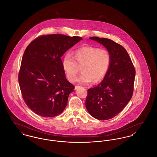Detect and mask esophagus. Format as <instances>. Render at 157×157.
<instances>
[{
  "label": "esophagus",
  "mask_w": 157,
  "mask_h": 157,
  "mask_svg": "<svg viewBox=\"0 0 157 157\" xmlns=\"http://www.w3.org/2000/svg\"><path fill=\"white\" fill-rule=\"evenodd\" d=\"M81 87V86H79V85H76L75 86V89L76 90V89H78V88H80Z\"/></svg>",
  "instance_id": "obj_1"
}]
</instances>
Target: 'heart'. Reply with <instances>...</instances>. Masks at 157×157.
Here are the masks:
<instances>
[{"instance_id":"obj_1","label":"heart","mask_w":157,"mask_h":157,"mask_svg":"<svg viewBox=\"0 0 157 157\" xmlns=\"http://www.w3.org/2000/svg\"><path fill=\"white\" fill-rule=\"evenodd\" d=\"M82 67L83 72L78 80L82 83H89L94 80L98 82L102 80L110 68L111 56L105 49L98 47L85 46L76 50L74 56L70 53H66L62 59V67L67 79L74 82L77 79L79 69Z\"/></svg>"}]
</instances>
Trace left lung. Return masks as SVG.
<instances>
[{"label": "left lung", "mask_w": 157, "mask_h": 157, "mask_svg": "<svg viewBox=\"0 0 157 157\" xmlns=\"http://www.w3.org/2000/svg\"><path fill=\"white\" fill-rule=\"evenodd\" d=\"M90 38L107 49L111 63L101 82L88 90L85 106L93 117L109 120L120 113L130 100L136 72L127 51L122 46L108 38Z\"/></svg>", "instance_id": "left-lung-1"}]
</instances>
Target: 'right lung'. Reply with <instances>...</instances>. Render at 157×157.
Wrapping results in <instances>:
<instances>
[{
    "mask_svg": "<svg viewBox=\"0 0 157 157\" xmlns=\"http://www.w3.org/2000/svg\"><path fill=\"white\" fill-rule=\"evenodd\" d=\"M81 40L63 34L43 35L26 48L19 84L25 104L37 115L53 117L65 110L75 86L66 78L61 57Z\"/></svg>",
    "mask_w": 157,
    "mask_h": 157,
    "instance_id": "add662e5",
    "label": "right lung"
}]
</instances>
